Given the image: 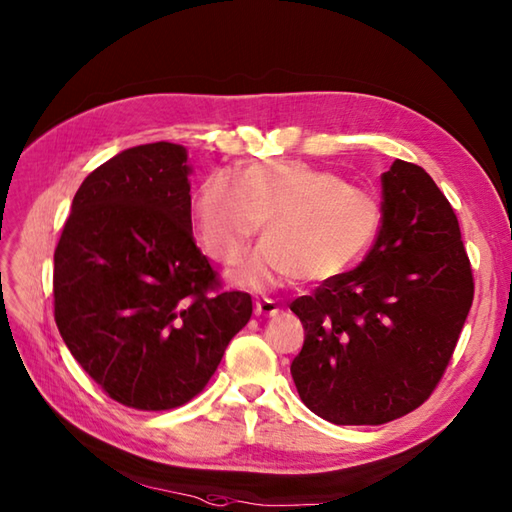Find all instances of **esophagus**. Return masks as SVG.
<instances>
[{
    "label": "esophagus",
    "mask_w": 512,
    "mask_h": 512,
    "mask_svg": "<svg viewBox=\"0 0 512 512\" xmlns=\"http://www.w3.org/2000/svg\"><path fill=\"white\" fill-rule=\"evenodd\" d=\"M281 312L279 303L268 299V297H259L255 301V314H259V317H277V314Z\"/></svg>",
    "instance_id": "34e87169"
}]
</instances>
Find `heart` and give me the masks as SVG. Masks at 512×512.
<instances>
[{"instance_id": "heart-1", "label": "heart", "mask_w": 512, "mask_h": 512, "mask_svg": "<svg viewBox=\"0 0 512 512\" xmlns=\"http://www.w3.org/2000/svg\"><path fill=\"white\" fill-rule=\"evenodd\" d=\"M195 233L215 262L231 264L264 220L268 233L231 273L233 286L268 290L347 273L380 226L372 193L301 160H259L233 178L213 171L191 195Z\"/></svg>"}]
</instances>
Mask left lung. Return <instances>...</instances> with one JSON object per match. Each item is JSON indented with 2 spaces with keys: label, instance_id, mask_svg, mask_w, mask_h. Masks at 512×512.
Returning a JSON list of instances; mask_svg holds the SVG:
<instances>
[{
  "label": "left lung",
  "instance_id": "1",
  "mask_svg": "<svg viewBox=\"0 0 512 512\" xmlns=\"http://www.w3.org/2000/svg\"><path fill=\"white\" fill-rule=\"evenodd\" d=\"M380 182L383 224L361 266L290 303L306 330L292 380L334 424H385L420 407L473 303L458 217L438 184L405 160Z\"/></svg>",
  "mask_w": 512,
  "mask_h": 512
}]
</instances>
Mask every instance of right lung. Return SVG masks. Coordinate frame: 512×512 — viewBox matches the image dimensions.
<instances>
[{
    "label": "right lung",
    "instance_id": "right-lung-1",
    "mask_svg": "<svg viewBox=\"0 0 512 512\" xmlns=\"http://www.w3.org/2000/svg\"><path fill=\"white\" fill-rule=\"evenodd\" d=\"M187 149H125L76 191L54 250V321L107 396L176 409L209 383L248 323L246 292H222L191 231Z\"/></svg>",
    "mask_w": 512,
    "mask_h": 512
}]
</instances>
